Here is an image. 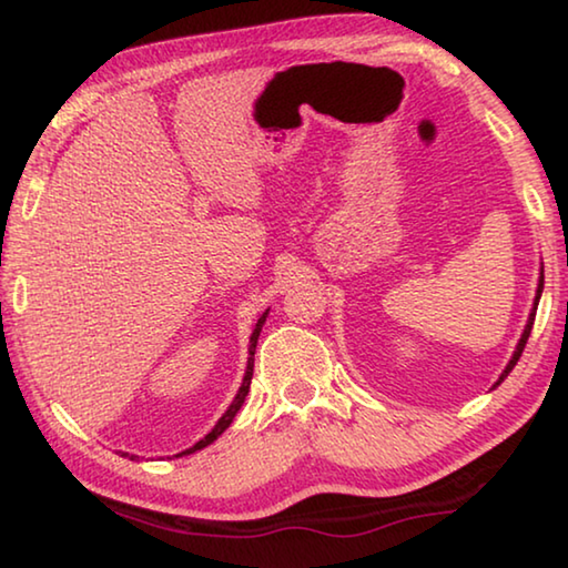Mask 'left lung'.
I'll list each match as a JSON object with an SVG mask.
<instances>
[{
	"label": "left lung",
	"instance_id": "1",
	"mask_svg": "<svg viewBox=\"0 0 568 568\" xmlns=\"http://www.w3.org/2000/svg\"><path fill=\"white\" fill-rule=\"evenodd\" d=\"M540 292H544V272H540V276H538V290H536V300H534V310H530V314H528V322H526V329H523V335H520V339H518V345H516V351H513V357L508 361V365H505V371L500 373V378H497V383L495 386H500V383L508 378V373L516 368V363L520 361V353H523V347H526V343H528V337H530V327H534V320H536V310H538V300H540ZM493 386V388H495Z\"/></svg>",
	"mask_w": 568,
	"mask_h": 568
}]
</instances>
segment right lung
Masks as SVG:
<instances>
[{"label":"right lung","instance_id":"add662e5","mask_svg":"<svg viewBox=\"0 0 568 568\" xmlns=\"http://www.w3.org/2000/svg\"><path fill=\"white\" fill-rule=\"evenodd\" d=\"M266 317H268V310H266L264 314H261L258 322H256V327H254V333H251V343H248V363H246V375H243V383H241L239 394H235V398H233V404L229 406V412H225L221 418H217V424L213 426L211 434H205L203 439H200L197 444H193V447H190V449L180 452V455H193V452H197V449L207 447V444H213V442L217 439V436H221L225 429H229L231 422H233V418H235V414H239V408L243 406V400H246V396H248V388H251V375H254V353H256V343H258L261 327H264ZM180 455H178V457H180ZM126 457H129V455H126ZM132 459H134V455H132Z\"/></svg>","mask_w":568,"mask_h":568}]
</instances>
